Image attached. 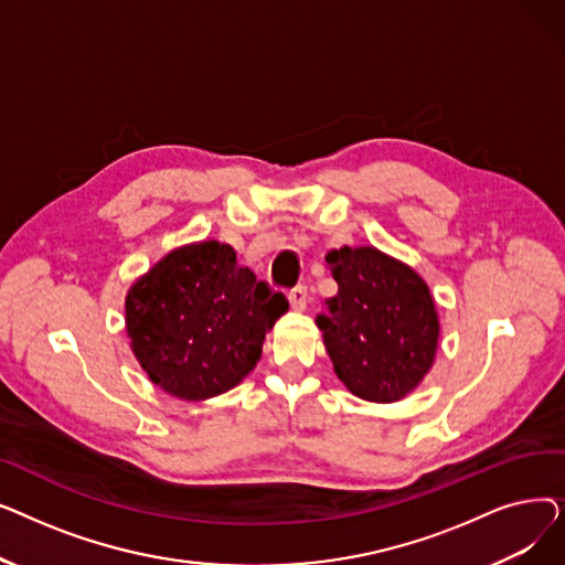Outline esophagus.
Here are the masks:
<instances>
[{
	"instance_id": "esophagus-1",
	"label": "esophagus",
	"mask_w": 565,
	"mask_h": 565,
	"mask_svg": "<svg viewBox=\"0 0 565 565\" xmlns=\"http://www.w3.org/2000/svg\"><path fill=\"white\" fill-rule=\"evenodd\" d=\"M288 302L295 311H305L307 309V302H309V295H307V288L305 286H295L290 292H288Z\"/></svg>"
}]
</instances>
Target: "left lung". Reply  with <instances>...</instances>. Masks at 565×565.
Segmentation results:
<instances>
[{
    "label": "left lung",
    "instance_id": "1",
    "mask_svg": "<svg viewBox=\"0 0 565 565\" xmlns=\"http://www.w3.org/2000/svg\"><path fill=\"white\" fill-rule=\"evenodd\" d=\"M339 284L316 316L345 390L371 403H396L424 382L439 345V313L426 279L373 245L324 256Z\"/></svg>",
    "mask_w": 565,
    "mask_h": 565
}]
</instances>
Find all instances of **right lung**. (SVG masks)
Segmentation results:
<instances>
[{
  "label": "right lung",
  "instance_id": "right-lung-1",
  "mask_svg": "<svg viewBox=\"0 0 565 565\" xmlns=\"http://www.w3.org/2000/svg\"><path fill=\"white\" fill-rule=\"evenodd\" d=\"M286 311L284 295L237 265L231 245L199 241L164 254L128 288L126 332L148 380L199 403L254 371Z\"/></svg>",
  "mask_w": 565,
  "mask_h": 565
}]
</instances>
